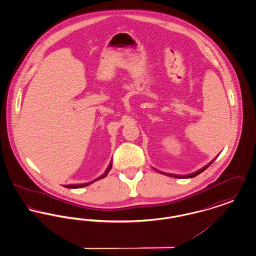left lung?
<instances>
[{
  "label": "left lung",
  "mask_w": 256,
  "mask_h": 256,
  "mask_svg": "<svg viewBox=\"0 0 256 256\" xmlns=\"http://www.w3.org/2000/svg\"><path fill=\"white\" fill-rule=\"evenodd\" d=\"M214 160H215V159H213L210 163H208L206 166H204V167L202 168L200 170H196V172H192V174H186V176H178V174H166V172H160V170H158V172H160V174H166V176H172V178H194L196 176L200 174V172H202L204 170L207 169V168L214 162Z\"/></svg>",
  "instance_id": "8db88e82"
}]
</instances>
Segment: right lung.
<instances>
[{"mask_svg":"<svg viewBox=\"0 0 256 256\" xmlns=\"http://www.w3.org/2000/svg\"><path fill=\"white\" fill-rule=\"evenodd\" d=\"M111 167H112V161H111V163H110V165L108 166V168L104 172V174L102 176H98V178H96V180H93V182H91L84 183V184H72V185H66L65 187H67V188H82V187H86V186H88L89 184H91V183H93L94 182H96V180H100V178H106V174H108V172H110V169H111Z\"/></svg>","mask_w":256,"mask_h":256,"instance_id":"add662e5","label":"right lung"}]
</instances>
